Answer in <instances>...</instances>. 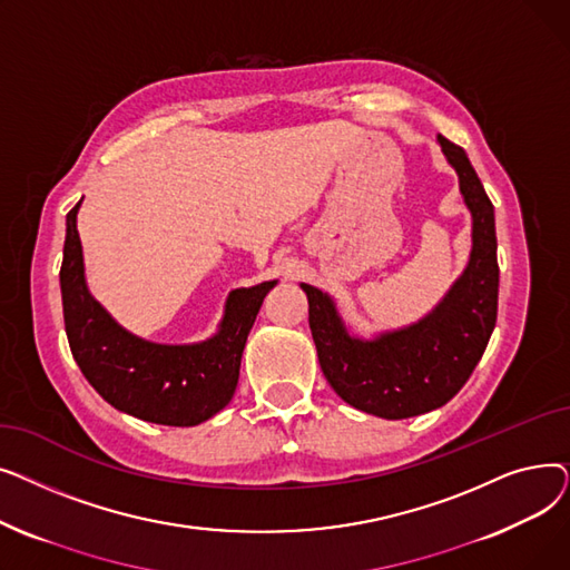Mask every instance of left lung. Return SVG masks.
Masks as SVG:
<instances>
[{
    "mask_svg": "<svg viewBox=\"0 0 570 570\" xmlns=\"http://www.w3.org/2000/svg\"><path fill=\"white\" fill-rule=\"evenodd\" d=\"M436 142L460 179L471 215V252L462 275L434 309L404 327L361 337L351 333L333 295L301 284L327 383L353 409L385 421H402L451 402L483 357L497 323L494 205L464 149L443 136H436Z\"/></svg>",
    "mask_w": 570,
    "mask_h": 570,
    "instance_id": "8db88e82",
    "label": "left lung"
}]
</instances>
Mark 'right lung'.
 Segmentation results:
<instances>
[{
  "mask_svg": "<svg viewBox=\"0 0 570 570\" xmlns=\"http://www.w3.org/2000/svg\"><path fill=\"white\" fill-rule=\"evenodd\" d=\"M80 203L67 215L59 269L67 337L80 372L110 406L140 421L170 428L209 421L235 393L247 335L277 279L230 291L213 337L194 344L142 340L119 325L87 288L76 226Z\"/></svg>",
  "mask_w": 570,
  "mask_h": 570,
  "instance_id": "1",
  "label": "right lung"
}]
</instances>
